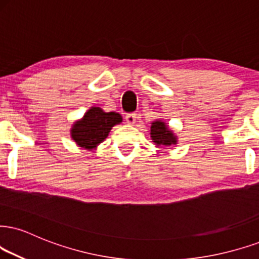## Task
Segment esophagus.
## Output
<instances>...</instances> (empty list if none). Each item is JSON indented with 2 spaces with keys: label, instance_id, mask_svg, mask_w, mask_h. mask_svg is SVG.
Instances as JSON below:
<instances>
[{
  "label": "esophagus",
  "instance_id": "esophagus-1",
  "mask_svg": "<svg viewBox=\"0 0 259 259\" xmlns=\"http://www.w3.org/2000/svg\"><path fill=\"white\" fill-rule=\"evenodd\" d=\"M124 119H126V122L128 124H135L137 121V114H127Z\"/></svg>",
  "mask_w": 259,
  "mask_h": 259
}]
</instances>
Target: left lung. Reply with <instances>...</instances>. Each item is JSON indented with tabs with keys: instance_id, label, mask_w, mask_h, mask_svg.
<instances>
[{
	"instance_id": "1",
	"label": "left lung",
	"mask_w": 259,
	"mask_h": 259,
	"mask_svg": "<svg viewBox=\"0 0 259 259\" xmlns=\"http://www.w3.org/2000/svg\"><path fill=\"white\" fill-rule=\"evenodd\" d=\"M150 136L156 146H170L175 145L178 142L177 136L173 131L168 128V126L162 120H156L150 127Z\"/></svg>"
}]
</instances>
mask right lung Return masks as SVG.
<instances>
[{
	"instance_id": "1",
	"label": "right lung",
	"mask_w": 259,
	"mask_h": 259,
	"mask_svg": "<svg viewBox=\"0 0 259 259\" xmlns=\"http://www.w3.org/2000/svg\"><path fill=\"white\" fill-rule=\"evenodd\" d=\"M120 122H122V116L119 113H105L101 108L92 107L86 111L82 119L73 123L71 137L80 148L96 149L107 138L111 127Z\"/></svg>"
}]
</instances>
